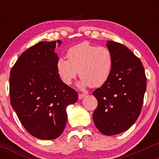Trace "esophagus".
<instances>
[{
    "mask_svg": "<svg viewBox=\"0 0 159 159\" xmlns=\"http://www.w3.org/2000/svg\"><path fill=\"white\" fill-rule=\"evenodd\" d=\"M85 95H86L85 94H80H80L78 95V98H79V99H82L83 98L85 97Z\"/></svg>",
    "mask_w": 159,
    "mask_h": 159,
    "instance_id": "1",
    "label": "esophagus"
}]
</instances>
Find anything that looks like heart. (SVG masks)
<instances>
[{
  "label": "heart",
  "mask_w": 159,
  "mask_h": 159,
  "mask_svg": "<svg viewBox=\"0 0 159 159\" xmlns=\"http://www.w3.org/2000/svg\"><path fill=\"white\" fill-rule=\"evenodd\" d=\"M68 60L58 58L56 70L62 82L70 85L78 75L82 78L79 85L98 88L110 77L113 69L111 51L105 46L83 42L71 47L66 53Z\"/></svg>",
  "instance_id": "1"
}]
</instances>
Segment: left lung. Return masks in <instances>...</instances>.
I'll return each mask as SVG.
<instances>
[{"label":"left lung","mask_w":159,"mask_h":159,"mask_svg":"<svg viewBox=\"0 0 159 159\" xmlns=\"http://www.w3.org/2000/svg\"><path fill=\"white\" fill-rule=\"evenodd\" d=\"M113 55V69L108 80L93 95L98 101L93 120L105 135L126 131L138 119L146 90L143 65L130 50L121 43L108 41Z\"/></svg>","instance_id":"left-lung-1"}]
</instances>
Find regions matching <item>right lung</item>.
I'll return each mask as SVG.
<instances>
[{"instance_id":"1","label":"right lung","mask_w":159,"mask_h":159,"mask_svg":"<svg viewBox=\"0 0 159 159\" xmlns=\"http://www.w3.org/2000/svg\"><path fill=\"white\" fill-rule=\"evenodd\" d=\"M56 43L40 42L19 56L10 73L11 104L24 127L41 140H53L64 131L66 107L77 93L61 80L56 70Z\"/></svg>"}]
</instances>
